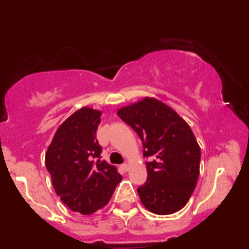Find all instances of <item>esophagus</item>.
Wrapping results in <instances>:
<instances>
[{
	"label": "esophagus",
	"instance_id": "1",
	"mask_svg": "<svg viewBox=\"0 0 249 249\" xmlns=\"http://www.w3.org/2000/svg\"><path fill=\"white\" fill-rule=\"evenodd\" d=\"M121 168L123 171H124V172H126V171L128 170V165L127 164H123V165H121Z\"/></svg>",
	"mask_w": 249,
	"mask_h": 249
}]
</instances>
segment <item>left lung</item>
<instances>
[{
	"instance_id": "8db88e82",
	"label": "left lung",
	"mask_w": 249,
	"mask_h": 249,
	"mask_svg": "<svg viewBox=\"0 0 249 249\" xmlns=\"http://www.w3.org/2000/svg\"><path fill=\"white\" fill-rule=\"evenodd\" d=\"M122 121L142 142L147 180L138 187L142 205L159 215L181 210L199 178L200 147L188 124L173 108L154 98H144L118 110Z\"/></svg>"
}]
</instances>
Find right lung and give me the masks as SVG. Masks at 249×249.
Returning a JSON list of instances; mask_svg holds the SVG:
<instances>
[{
	"instance_id": "obj_1",
	"label": "right lung",
	"mask_w": 249,
	"mask_h": 249,
	"mask_svg": "<svg viewBox=\"0 0 249 249\" xmlns=\"http://www.w3.org/2000/svg\"><path fill=\"white\" fill-rule=\"evenodd\" d=\"M101 111L82 107L67 119L53 136L45 154V167L57 196L73 212L92 214L111 199L122 176L101 160L96 139Z\"/></svg>"
}]
</instances>
